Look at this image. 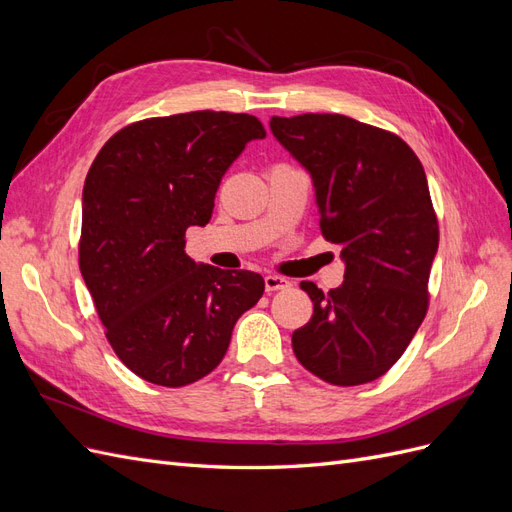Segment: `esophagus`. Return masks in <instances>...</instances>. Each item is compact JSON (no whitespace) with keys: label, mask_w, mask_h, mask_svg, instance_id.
<instances>
[{"label":"esophagus","mask_w":512,"mask_h":512,"mask_svg":"<svg viewBox=\"0 0 512 512\" xmlns=\"http://www.w3.org/2000/svg\"><path fill=\"white\" fill-rule=\"evenodd\" d=\"M265 288H267V292L286 290V288H290V282L286 280V277H280V275H267L265 277Z\"/></svg>","instance_id":"esophagus-1"}]
</instances>
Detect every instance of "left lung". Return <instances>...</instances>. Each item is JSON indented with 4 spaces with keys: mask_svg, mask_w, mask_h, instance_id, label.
Listing matches in <instances>:
<instances>
[{
    "mask_svg": "<svg viewBox=\"0 0 512 512\" xmlns=\"http://www.w3.org/2000/svg\"><path fill=\"white\" fill-rule=\"evenodd\" d=\"M271 132L312 173L320 232L346 260L329 294L301 282L314 316L292 333V350L329 384L378 380L429 307L440 228L423 164L404 138L337 113L271 117Z\"/></svg>",
    "mask_w": 512,
    "mask_h": 512,
    "instance_id": "1",
    "label": "left lung"
}]
</instances>
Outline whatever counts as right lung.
<instances>
[{
  "mask_svg": "<svg viewBox=\"0 0 512 512\" xmlns=\"http://www.w3.org/2000/svg\"><path fill=\"white\" fill-rule=\"evenodd\" d=\"M265 136L247 113L149 117L115 132L91 164L79 267L108 344L138 378L170 389L205 378L265 292L258 273L185 254V230L211 220L228 166Z\"/></svg>",
  "mask_w": 512,
  "mask_h": 512,
  "instance_id": "add662e5",
  "label": "right lung"
}]
</instances>
